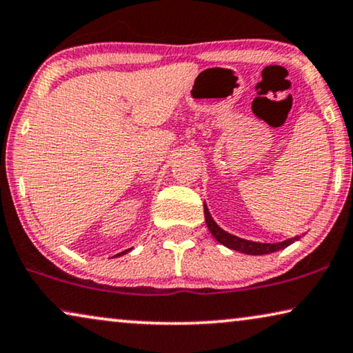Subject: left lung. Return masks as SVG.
Listing matches in <instances>:
<instances>
[{
	"label": "left lung",
	"instance_id": "left-lung-1",
	"mask_svg": "<svg viewBox=\"0 0 353 353\" xmlns=\"http://www.w3.org/2000/svg\"><path fill=\"white\" fill-rule=\"evenodd\" d=\"M203 214H205V223L208 229H210L212 236L218 240L219 243H223L224 247L228 248H232L236 250V252L240 253H245V254H268V253H274L277 252V250H282L285 247H288L294 242V240H298V237L294 239H288L285 240V242H279V243H259V242H250V240H243V239H239L236 236H232V234H228L226 231H223L221 228L218 226L216 223L213 221L210 213L205 207H203Z\"/></svg>",
	"mask_w": 353,
	"mask_h": 353
}]
</instances>
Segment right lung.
I'll list each match as a JSON object with an SVG mask.
<instances>
[{"label": "right lung", "mask_w": 353, "mask_h": 353, "mask_svg": "<svg viewBox=\"0 0 353 353\" xmlns=\"http://www.w3.org/2000/svg\"><path fill=\"white\" fill-rule=\"evenodd\" d=\"M129 252V250H125V252H122V253H119V254H116V256H121V254H124V253H127Z\"/></svg>", "instance_id": "obj_1"}]
</instances>
